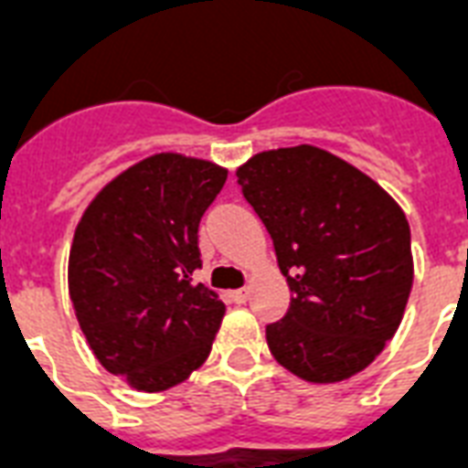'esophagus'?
I'll use <instances>...</instances> for the list:
<instances>
[{
	"instance_id": "esophagus-1",
	"label": "esophagus",
	"mask_w": 468,
	"mask_h": 468,
	"mask_svg": "<svg viewBox=\"0 0 468 468\" xmlns=\"http://www.w3.org/2000/svg\"><path fill=\"white\" fill-rule=\"evenodd\" d=\"M250 296V289H238V292H230V299L235 301V303H245Z\"/></svg>"
}]
</instances>
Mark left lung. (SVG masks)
Wrapping results in <instances>:
<instances>
[{
	"label": "left lung",
	"mask_w": 468,
	"mask_h": 468,
	"mask_svg": "<svg viewBox=\"0 0 468 468\" xmlns=\"http://www.w3.org/2000/svg\"><path fill=\"white\" fill-rule=\"evenodd\" d=\"M235 175L293 293L284 318L267 325L274 359L311 384L367 369L399 330L413 286L400 206L313 145L260 153Z\"/></svg>",
	"instance_id": "left-lung-1"
}]
</instances>
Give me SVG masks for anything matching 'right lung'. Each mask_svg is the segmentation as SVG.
Listing matches in <instances>:
<instances>
[{"label": "right lung", "mask_w": 468, "mask_h": 468, "mask_svg": "<svg viewBox=\"0 0 468 468\" xmlns=\"http://www.w3.org/2000/svg\"><path fill=\"white\" fill-rule=\"evenodd\" d=\"M228 172L160 153L87 206L69 248V299L91 352L138 391L182 384L211 352L226 306L201 270L198 223Z\"/></svg>", "instance_id": "1"}]
</instances>
